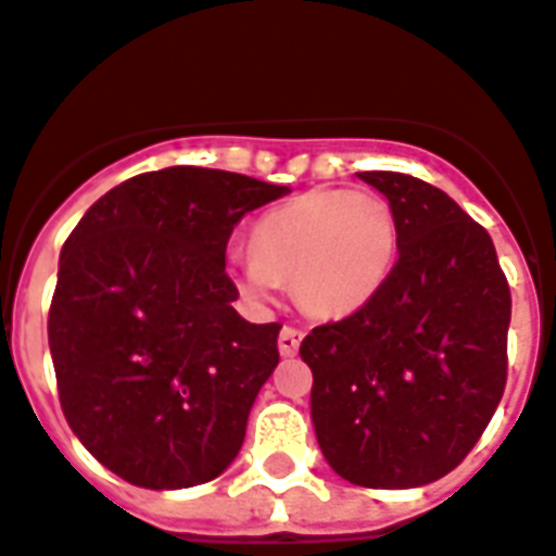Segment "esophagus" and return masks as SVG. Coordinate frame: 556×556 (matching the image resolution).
Here are the masks:
<instances>
[{"instance_id":"1","label":"esophagus","mask_w":556,"mask_h":556,"mask_svg":"<svg viewBox=\"0 0 556 556\" xmlns=\"http://www.w3.org/2000/svg\"><path fill=\"white\" fill-rule=\"evenodd\" d=\"M299 343H302V331H299V328L283 326L281 334H278V352H281L283 358L295 355V352H299Z\"/></svg>"}]
</instances>
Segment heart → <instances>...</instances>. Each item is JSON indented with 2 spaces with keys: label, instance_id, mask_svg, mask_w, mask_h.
Instances as JSON below:
<instances>
[{
  "label": "heart",
  "instance_id": "heart-1",
  "mask_svg": "<svg viewBox=\"0 0 556 556\" xmlns=\"http://www.w3.org/2000/svg\"><path fill=\"white\" fill-rule=\"evenodd\" d=\"M396 251L400 225L384 194L311 189L251 225V257H233L228 273L257 305L273 299L278 281H290L305 314L346 319L382 293Z\"/></svg>",
  "mask_w": 556,
  "mask_h": 556
}]
</instances>
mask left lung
Segmentation results:
<instances>
[{"mask_svg": "<svg viewBox=\"0 0 556 556\" xmlns=\"http://www.w3.org/2000/svg\"><path fill=\"white\" fill-rule=\"evenodd\" d=\"M391 201L400 261L370 305L314 328L311 420L331 471L367 489H417L459 465L506 384L509 287L492 237L447 192L362 172Z\"/></svg>", "mask_w": 556, "mask_h": 556, "instance_id": "obj_1", "label": "left lung"}]
</instances>
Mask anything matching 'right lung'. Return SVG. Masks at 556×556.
Listing matches in <instances>:
<instances>
[{
  "mask_svg": "<svg viewBox=\"0 0 556 556\" xmlns=\"http://www.w3.org/2000/svg\"><path fill=\"white\" fill-rule=\"evenodd\" d=\"M290 186L172 165L115 186L59 257L50 352L73 435L141 489H189L237 459L278 323L233 307L225 249L239 218Z\"/></svg>",
  "mask_w": 556,
  "mask_h": 556,
  "instance_id": "add662e5",
  "label": "right lung"
}]
</instances>
